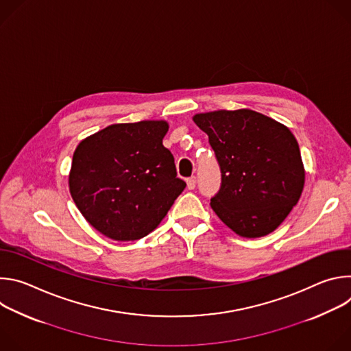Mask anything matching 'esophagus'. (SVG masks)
<instances>
[{
	"instance_id": "esophagus-1",
	"label": "esophagus",
	"mask_w": 351,
	"mask_h": 351,
	"mask_svg": "<svg viewBox=\"0 0 351 351\" xmlns=\"http://www.w3.org/2000/svg\"><path fill=\"white\" fill-rule=\"evenodd\" d=\"M186 182H187V189H189V190H194V189H195V183H197V179H195L194 176L189 178Z\"/></svg>"
}]
</instances>
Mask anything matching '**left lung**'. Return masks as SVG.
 I'll return each instance as SVG.
<instances>
[{
    "mask_svg": "<svg viewBox=\"0 0 351 351\" xmlns=\"http://www.w3.org/2000/svg\"><path fill=\"white\" fill-rule=\"evenodd\" d=\"M193 121L208 134L221 168V189L211 198L214 213L241 237L274 232L304 187V165L293 133L252 110L197 114Z\"/></svg>",
    "mask_w": 351,
    "mask_h": 351,
    "instance_id": "1",
    "label": "left lung"
}]
</instances>
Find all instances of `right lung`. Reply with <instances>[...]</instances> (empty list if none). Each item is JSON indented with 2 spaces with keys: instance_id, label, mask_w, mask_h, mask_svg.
<instances>
[{
  "instance_id": "1",
  "label": "right lung",
  "mask_w": 351,
  "mask_h": 351,
  "mask_svg": "<svg viewBox=\"0 0 351 351\" xmlns=\"http://www.w3.org/2000/svg\"><path fill=\"white\" fill-rule=\"evenodd\" d=\"M165 121L107 126L79 143L69 190L86 221L119 241L137 240L165 218L186 183L164 147Z\"/></svg>"
}]
</instances>
